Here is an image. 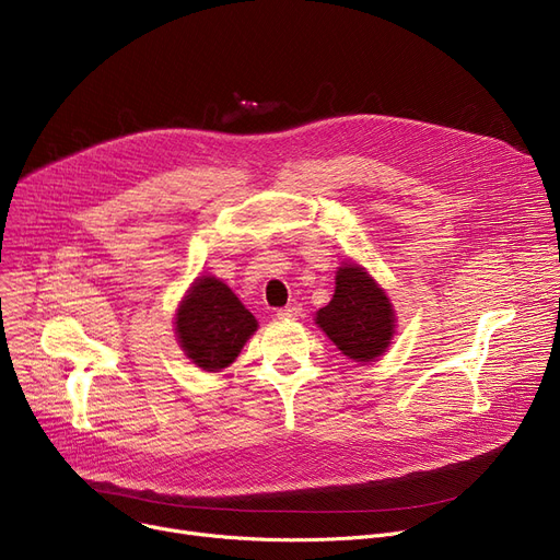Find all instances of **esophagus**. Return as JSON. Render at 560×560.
I'll return each mask as SVG.
<instances>
[{
	"label": "esophagus",
	"instance_id": "1",
	"mask_svg": "<svg viewBox=\"0 0 560 560\" xmlns=\"http://www.w3.org/2000/svg\"><path fill=\"white\" fill-rule=\"evenodd\" d=\"M277 317H281V319H300L302 317V306L300 304H292V306L279 308Z\"/></svg>",
	"mask_w": 560,
	"mask_h": 560
}]
</instances>
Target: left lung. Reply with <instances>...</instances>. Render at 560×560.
Listing matches in <instances>:
<instances>
[{
    "instance_id": "8db88e82",
    "label": "left lung",
    "mask_w": 560,
    "mask_h": 560,
    "mask_svg": "<svg viewBox=\"0 0 560 560\" xmlns=\"http://www.w3.org/2000/svg\"><path fill=\"white\" fill-rule=\"evenodd\" d=\"M395 319L386 290L354 260L340 265L331 302L315 313V325L347 359L361 365L386 354L397 329Z\"/></svg>"
}]
</instances>
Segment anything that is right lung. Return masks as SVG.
<instances>
[{
  "label": "right lung",
  "instance_id": "1",
  "mask_svg": "<svg viewBox=\"0 0 560 560\" xmlns=\"http://www.w3.org/2000/svg\"><path fill=\"white\" fill-rule=\"evenodd\" d=\"M256 329V317L224 281L211 275L192 281L174 315L179 347L203 372L229 368Z\"/></svg>",
  "mask_w": 560,
  "mask_h": 560
}]
</instances>
